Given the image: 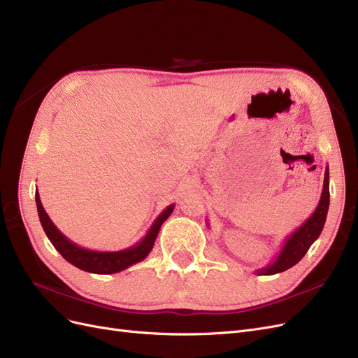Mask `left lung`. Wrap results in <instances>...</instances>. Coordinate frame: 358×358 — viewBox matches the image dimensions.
Returning a JSON list of instances; mask_svg holds the SVG:
<instances>
[{"label": "left lung", "mask_w": 358, "mask_h": 358, "mask_svg": "<svg viewBox=\"0 0 358 358\" xmlns=\"http://www.w3.org/2000/svg\"><path fill=\"white\" fill-rule=\"evenodd\" d=\"M330 204V189H329V167H326V173H324V185L321 199L317 206L315 212H313L309 218L303 222L297 230L292 231L287 239L284 241L282 248L278 252L276 258L272 263L267 264L266 267H262L255 270L257 275H275L285 272L289 267L296 266L300 259L305 257L310 245L315 242L322 229L326 224L327 212Z\"/></svg>", "instance_id": "left-lung-1"}]
</instances>
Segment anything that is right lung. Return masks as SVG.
<instances>
[{
	"instance_id": "1",
	"label": "right lung",
	"mask_w": 358,
	"mask_h": 358,
	"mask_svg": "<svg viewBox=\"0 0 358 358\" xmlns=\"http://www.w3.org/2000/svg\"><path fill=\"white\" fill-rule=\"evenodd\" d=\"M36 204H37V212H38V218H40L43 230H45L48 239L53 246H55L57 251L73 266H76L80 270H85V272L96 273V275H112V273L122 272V270L128 268L129 266L140 263L142 259H145L149 255V252L152 251L162 222L169 218L173 209H175V204L167 206V208L159 213V216L154 221V224L150 225V229L148 230L143 239L137 242L136 245L122 249V251L107 252V251H91V249L82 248L79 245H76L74 242H71L69 237L64 236L57 229V225L52 222L45 208H43L37 189H36Z\"/></svg>"
}]
</instances>
